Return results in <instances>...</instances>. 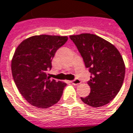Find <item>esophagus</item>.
Listing matches in <instances>:
<instances>
[{
    "mask_svg": "<svg viewBox=\"0 0 133 133\" xmlns=\"http://www.w3.org/2000/svg\"><path fill=\"white\" fill-rule=\"evenodd\" d=\"M72 84H74V85H79V84H81V80H79V79H77V78H76V79H74L72 81H71Z\"/></svg>",
    "mask_w": 133,
    "mask_h": 133,
    "instance_id": "obj_1",
    "label": "esophagus"
}]
</instances>
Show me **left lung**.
<instances>
[{"label":"left lung","instance_id":"8db88e82","mask_svg":"<svg viewBox=\"0 0 133 133\" xmlns=\"http://www.w3.org/2000/svg\"><path fill=\"white\" fill-rule=\"evenodd\" d=\"M91 73L90 93L81 97L85 104L97 108L109 103L119 92L125 76V65L120 52L103 38L92 34L71 35Z\"/></svg>","mask_w":133,"mask_h":133}]
</instances>
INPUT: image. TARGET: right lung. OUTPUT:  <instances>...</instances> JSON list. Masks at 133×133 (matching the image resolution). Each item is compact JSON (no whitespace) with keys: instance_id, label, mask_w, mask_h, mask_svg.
<instances>
[{"instance_id":"add662e5","label":"right lung","mask_w":133,"mask_h":133,"mask_svg":"<svg viewBox=\"0 0 133 133\" xmlns=\"http://www.w3.org/2000/svg\"><path fill=\"white\" fill-rule=\"evenodd\" d=\"M68 41L66 36L37 35L23 41L15 51L11 63L14 82L22 96L31 105L47 108L62 97L66 83L50 80L56 52Z\"/></svg>"}]
</instances>
